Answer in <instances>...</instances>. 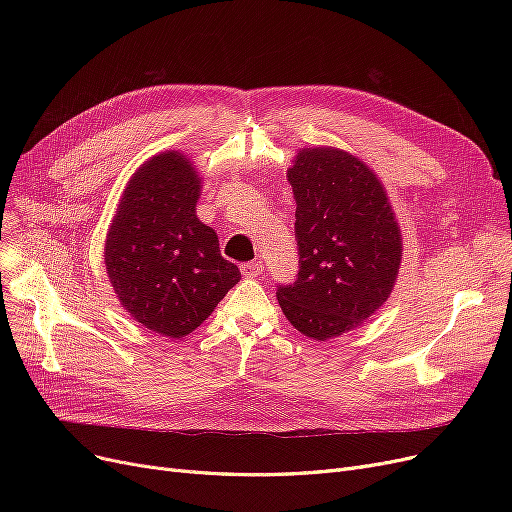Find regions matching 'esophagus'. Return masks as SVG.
Returning a JSON list of instances; mask_svg holds the SVG:
<instances>
[{"instance_id": "1", "label": "esophagus", "mask_w": 512, "mask_h": 512, "mask_svg": "<svg viewBox=\"0 0 512 512\" xmlns=\"http://www.w3.org/2000/svg\"><path fill=\"white\" fill-rule=\"evenodd\" d=\"M242 276L245 278H259L263 274V263L261 261H251L242 265Z\"/></svg>"}]
</instances>
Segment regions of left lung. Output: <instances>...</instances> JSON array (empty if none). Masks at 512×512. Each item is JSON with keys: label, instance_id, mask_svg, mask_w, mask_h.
<instances>
[{"label": "left lung", "instance_id": "8db88e82", "mask_svg": "<svg viewBox=\"0 0 512 512\" xmlns=\"http://www.w3.org/2000/svg\"><path fill=\"white\" fill-rule=\"evenodd\" d=\"M297 213L299 278L278 303L301 334L326 342L363 326L394 290L402 232L386 186L338 147L299 149L286 172Z\"/></svg>", "mask_w": 512, "mask_h": 512}]
</instances>
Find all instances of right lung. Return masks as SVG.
<instances>
[{
    "label": "right lung",
    "mask_w": 512,
    "mask_h": 512,
    "mask_svg": "<svg viewBox=\"0 0 512 512\" xmlns=\"http://www.w3.org/2000/svg\"><path fill=\"white\" fill-rule=\"evenodd\" d=\"M201 188L191 159L161 151L126 182L105 236V272L120 305L168 338L199 328L240 282L218 234L197 218Z\"/></svg>",
    "instance_id": "1"
}]
</instances>
